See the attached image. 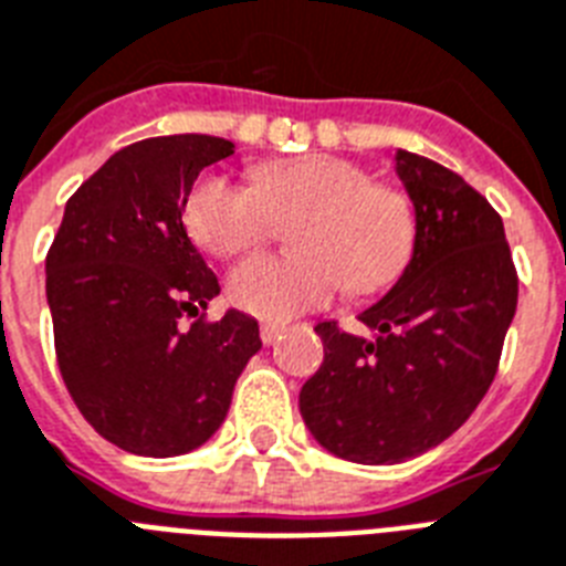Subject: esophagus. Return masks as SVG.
<instances>
[{
    "instance_id": "34e87169",
    "label": "esophagus",
    "mask_w": 566,
    "mask_h": 566,
    "mask_svg": "<svg viewBox=\"0 0 566 566\" xmlns=\"http://www.w3.org/2000/svg\"><path fill=\"white\" fill-rule=\"evenodd\" d=\"M282 331H284V325L264 323V325H261V343H264V346H273L275 339L282 337Z\"/></svg>"
}]
</instances>
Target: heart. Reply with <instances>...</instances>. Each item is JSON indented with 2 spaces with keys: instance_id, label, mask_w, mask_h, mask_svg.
<instances>
[{
  "instance_id": "1",
  "label": "heart",
  "mask_w": 566,
  "mask_h": 566,
  "mask_svg": "<svg viewBox=\"0 0 566 566\" xmlns=\"http://www.w3.org/2000/svg\"><path fill=\"white\" fill-rule=\"evenodd\" d=\"M296 220V259L255 255L238 264L227 282L232 305L282 323L328 305L339 282L366 296L401 273L416 243L410 197L337 156L261 165L255 182L209 174L186 203L188 232L218 259L259 250L279 223Z\"/></svg>"
}]
</instances>
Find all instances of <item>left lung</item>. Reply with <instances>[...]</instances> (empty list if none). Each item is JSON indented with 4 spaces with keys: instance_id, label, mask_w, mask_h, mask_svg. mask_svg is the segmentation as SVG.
Instances as JSON below:
<instances>
[{
    "instance_id": "obj_1",
    "label": "left lung",
    "mask_w": 566,
    "mask_h": 566,
    "mask_svg": "<svg viewBox=\"0 0 566 566\" xmlns=\"http://www.w3.org/2000/svg\"><path fill=\"white\" fill-rule=\"evenodd\" d=\"M395 171L416 209L410 264L357 316L375 337L316 325L323 366L298 392L316 442L360 465L407 462L465 424L517 307V270L489 200L410 150H398Z\"/></svg>"
}]
</instances>
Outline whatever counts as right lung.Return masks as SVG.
<instances>
[{
	"label": "right lung",
	"mask_w": 566,
	"mask_h": 566,
	"mask_svg": "<svg viewBox=\"0 0 566 566\" xmlns=\"http://www.w3.org/2000/svg\"><path fill=\"white\" fill-rule=\"evenodd\" d=\"M232 154L203 133L127 145L69 197L45 255L63 384L81 416L136 457L209 442L261 348L252 316L203 319L220 284L182 227L197 174ZM197 313L186 329L181 316Z\"/></svg>",
	"instance_id": "obj_1"
}]
</instances>
